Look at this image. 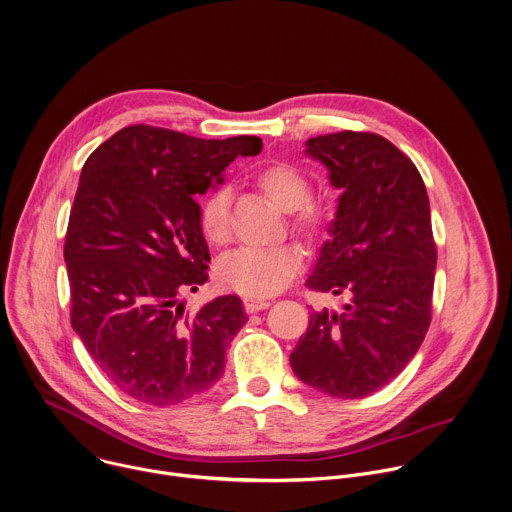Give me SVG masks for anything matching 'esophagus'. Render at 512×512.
<instances>
[{
    "mask_svg": "<svg viewBox=\"0 0 512 512\" xmlns=\"http://www.w3.org/2000/svg\"><path fill=\"white\" fill-rule=\"evenodd\" d=\"M245 309L247 313H255V311H261V309H267L271 303L267 299H259V297H245Z\"/></svg>",
    "mask_w": 512,
    "mask_h": 512,
    "instance_id": "34e87169",
    "label": "esophagus"
}]
</instances>
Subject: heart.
Returning a JSON list of instances; mask_svg holds the SVG:
<instances>
[{
	"label": "heart",
	"mask_w": 512,
	"mask_h": 512,
	"mask_svg": "<svg viewBox=\"0 0 512 512\" xmlns=\"http://www.w3.org/2000/svg\"><path fill=\"white\" fill-rule=\"evenodd\" d=\"M259 191L281 211L289 213L287 227L305 245H321L333 225V207L311 197V183L287 162H271L255 175ZM199 227L207 243L225 247L231 241V205L225 189L213 191L201 205ZM301 269V251L287 243L271 249H239L217 265L221 285L247 297H269L287 287Z\"/></svg>",
	"instance_id": "obj_1"
}]
</instances>
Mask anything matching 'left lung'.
Listing matches in <instances>:
<instances>
[{"label": "left lung", "mask_w": 512, "mask_h": 512, "mask_svg": "<svg viewBox=\"0 0 512 512\" xmlns=\"http://www.w3.org/2000/svg\"><path fill=\"white\" fill-rule=\"evenodd\" d=\"M307 154L344 195L305 285L348 303L313 311L289 362L311 388L356 400L392 382L430 327L438 255L430 203L416 164L376 132L321 134L307 140Z\"/></svg>", "instance_id": "8db88e82"}]
</instances>
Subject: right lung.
Listing matches in <instances>:
<instances>
[{"instance_id": "add662e5", "label": "right lung", "mask_w": 512, "mask_h": 512, "mask_svg": "<svg viewBox=\"0 0 512 512\" xmlns=\"http://www.w3.org/2000/svg\"><path fill=\"white\" fill-rule=\"evenodd\" d=\"M261 148L257 136L205 140L132 124L84 162L64 241L70 319L122 394L175 406L223 376L247 315L237 295L185 309L183 295L207 281L211 261L195 197Z\"/></svg>"}]
</instances>
